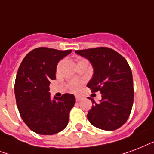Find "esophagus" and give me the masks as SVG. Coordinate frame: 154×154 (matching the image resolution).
<instances>
[{
  "mask_svg": "<svg viewBox=\"0 0 154 154\" xmlns=\"http://www.w3.org/2000/svg\"><path fill=\"white\" fill-rule=\"evenodd\" d=\"M83 97H81V96H75V100L76 101H81L83 100Z\"/></svg>",
  "mask_w": 154,
  "mask_h": 154,
  "instance_id": "34e87169",
  "label": "esophagus"
}]
</instances>
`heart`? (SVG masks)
I'll list each match as a JSON object with an SVG mask.
<instances>
[{
  "label": "heart",
  "mask_w": 154,
  "mask_h": 154,
  "mask_svg": "<svg viewBox=\"0 0 154 154\" xmlns=\"http://www.w3.org/2000/svg\"><path fill=\"white\" fill-rule=\"evenodd\" d=\"M81 84L79 83H73L71 85V90L72 91H78L80 89Z\"/></svg>",
  "instance_id": "1"
}]
</instances>
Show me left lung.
I'll list each match as a JSON object with an SVG mask.
<instances>
[{
    "label": "left lung",
    "instance_id": "left-lung-1",
    "mask_svg": "<svg viewBox=\"0 0 154 154\" xmlns=\"http://www.w3.org/2000/svg\"><path fill=\"white\" fill-rule=\"evenodd\" d=\"M93 67V75L87 84L92 92L100 91L102 99L88 113V119L96 128L117 129L127 121L133 108V82L130 66L125 58L108 47L75 51Z\"/></svg>",
    "mask_w": 154,
    "mask_h": 154
}]
</instances>
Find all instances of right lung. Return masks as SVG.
<instances>
[{
    "label": "right lung",
    "mask_w": 154,
    "mask_h": 154,
    "mask_svg": "<svg viewBox=\"0 0 154 154\" xmlns=\"http://www.w3.org/2000/svg\"><path fill=\"white\" fill-rule=\"evenodd\" d=\"M71 51L39 47L27 54L19 66L14 85L17 106L26 125L38 134L53 135L68 124L75 96L51 99L49 85L56 79L58 63Z\"/></svg>",
    "instance_id": "add662e5"
}]
</instances>
